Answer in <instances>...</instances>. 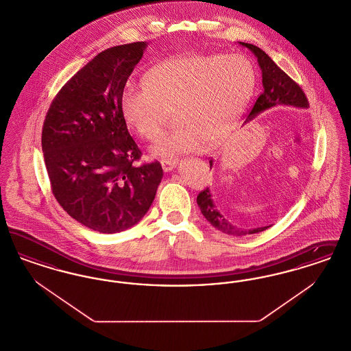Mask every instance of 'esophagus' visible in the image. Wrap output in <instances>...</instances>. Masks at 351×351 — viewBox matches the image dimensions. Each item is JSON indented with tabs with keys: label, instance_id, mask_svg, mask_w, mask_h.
Segmentation results:
<instances>
[{
	"label": "esophagus",
	"instance_id": "1",
	"mask_svg": "<svg viewBox=\"0 0 351 351\" xmlns=\"http://www.w3.org/2000/svg\"><path fill=\"white\" fill-rule=\"evenodd\" d=\"M178 162L179 160L176 158H169V159H162L160 165H162V168H163L165 172H169L178 166Z\"/></svg>",
	"mask_w": 351,
	"mask_h": 351
}]
</instances>
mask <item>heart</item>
<instances>
[{
    "instance_id": "heart-1",
    "label": "heart",
    "mask_w": 351,
    "mask_h": 351,
    "mask_svg": "<svg viewBox=\"0 0 351 351\" xmlns=\"http://www.w3.org/2000/svg\"><path fill=\"white\" fill-rule=\"evenodd\" d=\"M255 72L238 53H185L155 64L145 76V86L128 84L121 95L126 122L141 136L155 141L167 126L173 110L176 126L151 154L176 158L199 152L230 130L250 99Z\"/></svg>"
}]
</instances>
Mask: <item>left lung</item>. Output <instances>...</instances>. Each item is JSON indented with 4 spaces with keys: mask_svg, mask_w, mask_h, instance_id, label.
<instances>
[{
    "mask_svg": "<svg viewBox=\"0 0 351 351\" xmlns=\"http://www.w3.org/2000/svg\"><path fill=\"white\" fill-rule=\"evenodd\" d=\"M239 45L249 49L258 59V64L262 71V83H263V92L258 97V100L255 101L254 106L251 108L250 114L246 119V122H249L252 118L256 117L259 113L267 110L269 108L279 106V105L301 108V109L309 108L308 99L299 86V84L295 83L283 69L278 67L265 51L261 50L259 47L250 43L239 42ZM209 163L212 167L213 162L210 160ZM197 205L200 208L202 216L222 233L230 234V235H246V234L259 233L269 228V226H262V228H255L250 230H243L241 228L234 226L233 223H230L221 215L219 209L213 202V197L209 188L201 191L199 193Z\"/></svg>",
    "mask_w": 351,
    "mask_h": 351,
    "instance_id": "left-lung-1",
    "label": "left lung"
}]
</instances>
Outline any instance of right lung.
<instances>
[{
	"mask_svg": "<svg viewBox=\"0 0 351 351\" xmlns=\"http://www.w3.org/2000/svg\"><path fill=\"white\" fill-rule=\"evenodd\" d=\"M146 42L102 51L52 100L42 151L56 201L84 226L113 234L138 223L163 178L159 162L139 167L142 152L129 133L121 95Z\"/></svg>",
	"mask_w": 351,
	"mask_h": 351,
	"instance_id": "1",
	"label": "right lung"
}]
</instances>
